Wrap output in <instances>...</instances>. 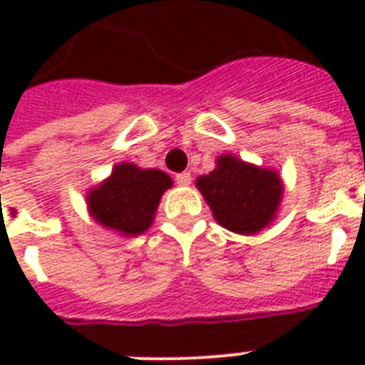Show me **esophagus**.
Here are the masks:
<instances>
[{
	"instance_id": "esophagus-1",
	"label": "esophagus",
	"mask_w": 365,
	"mask_h": 365,
	"mask_svg": "<svg viewBox=\"0 0 365 365\" xmlns=\"http://www.w3.org/2000/svg\"><path fill=\"white\" fill-rule=\"evenodd\" d=\"M176 182H178V185H183V187H187L189 183H191V174H189V172H182V174H178Z\"/></svg>"
}]
</instances>
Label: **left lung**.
<instances>
[{
    "mask_svg": "<svg viewBox=\"0 0 365 365\" xmlns=\"http://www.w3.org/2000/svg\"><path fill=\"white\" fill-rule=\"evenodd\" d=\"M212 216L222 227L239 235H255L278 216L284 182L274 168L246 163L231 153L216 159V168L195 182Z\"/></svg>",
    "mask_w": 365,
    "mask_h": 365,
    "instance_id": "left-lung-1",
    "label": "left lung"
}]
</instances>
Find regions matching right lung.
<instances>
[{
  "mask_svg": "<svg viewBox=\"0 0 365 365\" xmlns=\"http://www.w3.org/2000/svg\"><path fill=\"white\" fill-rule=\"evenodd\" d=\"M172 185L166 172L123 160L104 182L87 191L88 214L108 231L138 237L151 227L160 197Z\"/></svg>",
  "mask_w": 365,
  "mask_h": 365,
  "instance_id": "1",
  "label": "right lung"
}]
</instances>
